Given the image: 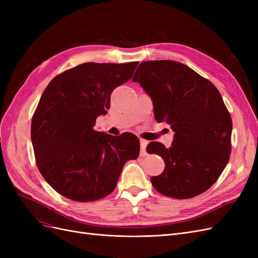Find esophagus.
I'll use <instances>...</instances> for the list:
<instances>
[{"label": "esophagus", "instance_id": "34e87169", "mask_svg": "<svg viewBox=\"0 0 258 258\" xmlns=\"http://www.w3.org/2000/svg\"><path fill=\"white\" fill-rule=\"evenodd\" d=\"M148 142L146 141V140H143L141 139L140 140V150H141V153H140V155L141 156H145L146 155V146H147Z\"/></svg>", "mask_w": 258, "mask_h": 258}]
</instances>
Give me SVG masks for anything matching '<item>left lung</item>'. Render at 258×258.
Returning <instances> with one entry per match:
<instances>
[{"mask_svg":"<svg viewBox=\"0 0 258 258\" xmlns=\"http://www.w3.org/2000/svg\"><path fill=\"white\" fill-rule=\"evenodd\" d=\"M152 98L155 119L174 131L170 147L147 145L165 170L152 176L154 188L167 197L188 199L220 177L229 161L232 121L220 91L189 67L172 60L144 61L132 77Z\"/></svg>","mask_w":258,"mask_h":258,"instance_id":"1","label":"left lung"}]
</instances>
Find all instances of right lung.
I'll return each mask as SVG.
<instances>
[{
    "label": "right lung",
    "mask_w": 258,
    "mask_h": 258,
    "mask_svg": "<svg viewBox=\"0 0 258 258\" xmlns=\"http://www.w3.org/2000/svg\"><path fill=\"white\" fill-rule=\"evenodd\" d=\"M139 62H87L53 77L31 122L35 161L41 174L62 196L80 202L110 195L140 141L96 131L97 117L110 108L113 90L131 79Z\"/></svg>",
    "instance_id": "right-lung-1"
}]
</instances>
